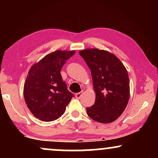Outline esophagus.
Returning <instances> with one entry per match:
<instances>
[{"label":"esophagus","mask_w":158,"mask_h":158,"mask_svg":"<svg viewBox=\"0 0 158 158\" xmlns=\"http://www.w3.org/2000/svg\"><path fill=\"white\" fill-rule=\"evenodd\" d=\"M83 94V91H81V92H79V93L76 94V97L77 98V99H80L81 95Z\"/></svg>","instance_id":"obj_1"}]
</instances>
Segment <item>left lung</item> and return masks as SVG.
I'll return each mask as SVG.
<instances>
[{
	"mask_svg": "<svg viewBox=\"0 0 158 158\" xmlns=\"http://www.w3.org/2000/svg\"><path fill=\"white\" fill-rule=\"evenodd\" d=\"M90 70L95 102L86 108L94 120L110 123L123 114L130 97L128 71L114 54L104 50L88 48L79 51Z\"/></svg>",
	"mask_w": 158,
	"mask_h": 158,
	"instance_id": "1",
	"label": "left lung"
}]
</instances>
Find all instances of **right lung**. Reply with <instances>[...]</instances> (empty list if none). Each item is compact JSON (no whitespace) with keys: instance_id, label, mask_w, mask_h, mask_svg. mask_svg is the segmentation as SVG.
<instances>
[{"instance_id":"right-lung-1","label":"right lung","mask_w":158,"mask_h":158,"mask_svg":"<svg viewBox=\"0 0 158 158\" xmlns=\"http://www.w3.org/2000/svg\"><path fill=\"white\" fill-rule=\"evenodd\" d=\"M75 50H56L45 56L29 70L23 97L36 118L44 122L57 119L64 113L73 94L68 90L60 71Z\"/></svg>"}]
</instances>
